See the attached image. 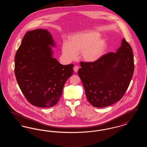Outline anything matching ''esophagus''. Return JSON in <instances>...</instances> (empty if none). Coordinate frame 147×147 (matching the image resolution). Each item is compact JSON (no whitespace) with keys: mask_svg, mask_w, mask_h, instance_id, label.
Returning <instances> with one entry per match:
<instances>
[{"mask_svg":"<svg viewBox=\"0 0 147 147\" xmlns=\"http://www.w3.org/2000/svg\"><path fill=\"white\" fill-rule=\"evenodd\" d=\"M73 69H74V71H75V72H77L78 70H79V67L78 66H75L74 67V68H73Z\"/></svg>","mask_w":147,"mask_h":147,"instance_id":"1","label":"esophagus"}]
</instances>
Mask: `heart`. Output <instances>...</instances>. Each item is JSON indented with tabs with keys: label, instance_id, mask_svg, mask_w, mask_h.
Returning a JSON list of instances; mask_svg holds the SVG:
<instances>
[{
	"label": "heart",
	"instance_id": "obj_1",
	"mask_svg": "<svg viewBox=\"0 0 147 147\" xmlns=\"http://www.w3.org/2000/svg\"><path fill=\"white\" fill-rule=\"evenodd\" d=\"M100 34L94 31L78 32L70 37L69 43L62 45L63 55L71 60L75 59L80 53L85 61L94 62L98 60L105 51L106 43L100 38Z\"/></svg>",
	"mask_w": 147,
	"mask_h": 147
}]
</instances>
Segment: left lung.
<instances>
[{
    "mask_svg": "<svg viewBox=\"0 0 147 147\" xmlns=\"http://www.w3.org/2000/svg\"><path fill=\"white\" fill-rule=\"evenodd\" d=\"M80 64L78 76L88 101L94 107H105L120 100L128 88L134 67L133 51L123 38L116 52Z\"/></svg>",
    "mask_w": 147,
    "mask_h": 147,
    "instance_id": "1",
    "label": "left lung"
}]
</instances>
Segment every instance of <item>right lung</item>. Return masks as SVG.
<instances>
[{
  "mask_svg": "<svg viewBox=\"0 0 147 147\" xmlns=\"http://www.w3.org/2000/svg\"><path fill=\"white\" fill-rule=\"evenodd\" d=\"M55 43L47 30L28 31L15 57V74L21 91L34 106L51 107L61 98L73 73V64L62 65L52 57Z\"/></svg>",
  "mask_w": 147,
  "mask_h": 147,
  "instance_id": "1",
  "label": "right lung"
}]
</instances>
